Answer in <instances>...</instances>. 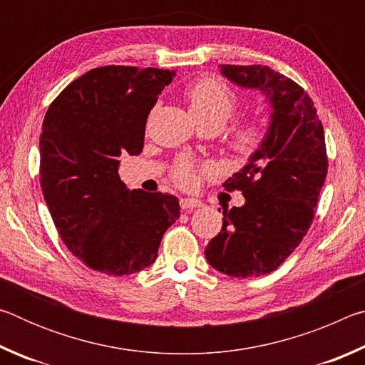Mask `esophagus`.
<instances>
[{"mask_svg": "<svg viewBox=\"0 0 365 365\" xmlns=\"http://www.w3.org/2000/svg\"><path fill=\"white\" fill-rule=\"evenodd\" d=\"M202 202L195 200V197H182L180 200V207L183 209V211H190V209L193 207H201Z\"/></svg>", "mask_w": 365, "mask_h": 365, "instance_id": "obj_1", "label": "esophagus"}]
</instances>
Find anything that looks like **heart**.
I'll return each mask as SVG.
<instances>
[{
	"label": "heart",
	"mask_w": 365,
	"mask_h": 365,
	"mask_svg": "<svg viewBox=\"0 0 365 365\" xmlns=\"http://www.w3.org/2000/svg\"><path fill=\"white\" fill-rule=\"evenodd\" d=\"M190 114L197 125H212L219 130L225 125L237 109V96L217 78H201L185 91ZM264 138L262 125L259 122L240 123L232 130L228 145L238 156H250L257 150ZM196 168L190 160H180L174 170V178L182 187L195 182Z\"/></svg>",
	"instance_id": "obj_1"
}]
</instances>
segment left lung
<instances>
[{
	"label": "left lung",
	"mask_w": 365,
	"mask_h": 365,
	"mask_svg": "<svg viewBox=\"0 0 365 365\" xmlns=\"http://www.w3.org/2000/svg\"><path fill=\"white\" fill-rule=\"evenodd\" d=\"M220 73L270 104L261 145L224 183L243 191L245 205L224 209L222 230L205 251L215 270L248 279L274 272L304 238L329 160L317 109L298 83L269 66L224 64Z\"/></svg>",
	"instance_id": "8db88e82"
}]
</instances>
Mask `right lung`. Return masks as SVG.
<instances>
[{"instance_id":"add662e5","label":"right lung","mask_w":365,"mask_h":365,"mask_svg":"<svg viewBox=\"0 0 365 365\" xmlns=\"http://www.w3.org/2000/svg\"><path fill=\"white\" fill-rule=\"evenodd\" d=\"M175 71L96 67L48 108L40 135V183L59 237L86 267L137 274L158 257L180 217L174 195L128 191L120 154L143 150L150 110Z\"/></svg>"}]
</instances>
